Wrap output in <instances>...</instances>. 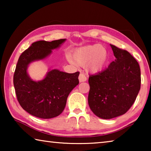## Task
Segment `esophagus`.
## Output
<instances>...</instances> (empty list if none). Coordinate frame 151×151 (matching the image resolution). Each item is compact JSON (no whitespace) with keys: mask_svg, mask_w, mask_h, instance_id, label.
<instances>
[{"mask_svg":"<svg viewBox=\"0 0 151 151\" xmlns=\"http://www.w3.org/2000/svg\"><path fill=\"white\" fill-rule=\"evenodd\" d=\"M78 80L80 83H82V82H85L86 81V76L84 75V74L81 73L78 76Z\"/></svg>","mask_w":151,"mask_h":151,"instance_id":"obj_1","label":"esophagus"}]
</instances>
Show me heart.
Wrapping results in <instances>:
<instances>
[{"label": "heart", "mask_w": 151, "mask_h": 151, "mask_svg": "<svg viewBox=\"0 0 151 151\" xmlns=\"http://www.w3.org/2000/svg\"><path fill=\"white\" fill-rule=\"evenodd\" d=\"M66 58L73 65H86L87 70L97 73L103 70L108 63L109 52L105 47L95 44L78 48L74 51L72 57L68 55Z\"/></svg>", "instance_id": "heart-1"}]
</instances>
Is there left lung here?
Instances as JSON below:
<instances>
[{"label": "left lung", "instance_id": "obj_1", "mask_svg": "<svg viewBox=\"0 0 151 151\" xmlns=\"http://www.w3.org/2000/svg\"><path fill=\"white\" fill-rule=\"evenodd\" d=\"M116 59L101 72L89 76L88 102L98 117L111 119L126 113L140 88V70L126 50L111 45Z\"/></svg>", "mask_w": 151, "mask_h": 151}]
</instances>
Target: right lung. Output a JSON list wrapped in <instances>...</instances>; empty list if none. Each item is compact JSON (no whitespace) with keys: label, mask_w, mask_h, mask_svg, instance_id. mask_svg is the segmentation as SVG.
<instances>
[{"label":"right lung","mask_w":151,"mask_h":151,"mask_svg":"<svg viewBox=\"0 0 151 151\" xmlns=\"http://www.w3.org/2000/svg\"><path fill=\"white\" fill-rule=\"evenodd\" d=\"M66 39L33 42L20 56L13 76L20 105L29 114L41 119L54 118L62 113L71 91L79 83V72L67 73L57 69L48 72L42 81H34L27 74L30 63L48 57Z\"/></svg>","instance_id":"right-lung-1"}]
</instances>
